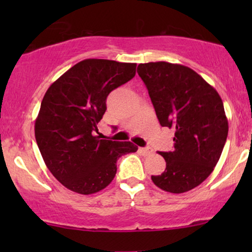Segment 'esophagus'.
Here are the masks:
<instances>
[{"instance_id": "esophagus-1", "label": "esophagus", "mask_w": 252, "mask_h": 252, "mask_svg": "<svg viewBox=\"0 0 252 252\" xmlns=\"http://www.w3.org/2000/svg\"><path fill=\"white\" fill-rule=\"evenodd\" d=\"M140 151L141 153H142L143 155H151L153 154V149H151V148H149V147H147V148H140Z\"/></svg>"}]
</instances>
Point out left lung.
I'll return each instance as SVG.
<instances>
[{"label":"left lung","mask_w":252,"mask_h":252,"mask_svg":"<svg viewBox=\"0 0 252 252\" xmlns=\"http://www.w3.org/2000/svg\"><path fill=\"white\" fill-rule=\"evenodd\" d=\"M137 73L148 89L163 127L175 129L174 149L159 153L166 161L151 180L165 191L181 194L201 185L218 163L228 134L218 93L194 70L180 64H140Z\"/></svg>","instance_id":"obj_1"}]
</instances>
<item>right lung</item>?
<instances>
[{
    "instance_id": "1",
    "label": "right lung",
    "mask_w": 252,
    "mask_h": 252,
    "mask_svg": "<svg viewBox=\"0 0 252 252\" xmlns=\"http://www.w3.org/2000/svg\"><path fill=\"white\" fill-rule=\"evenodd\" d=\"M135 63L89 58L79 62L48 88L35 120L40 153L64 187L91 195L111 184L117 160L135 153L132 142L99 140L97 130L113 89L134 78Z\"/></svg>"
}]
</instances>
